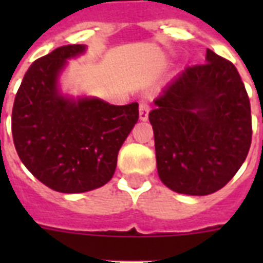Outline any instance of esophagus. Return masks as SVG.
Listing matches in <instances>:
<instances>
[{"instance_id":"1","label":"esophagus","mask_w":263,"mask_h":263,"mask_svg":"<svg viewBox=\"0 0 263 263\" xmlns=\"http://www.w3.org/2000/svg\"><path fill=\"white\" fill-rule=\"evenodd\" d=\"M148 111H150V106L146 101H140L139 102V119L140 121H146L148 119Z\"/></svg>"}]
</instances>
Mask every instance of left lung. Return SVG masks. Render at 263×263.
<instances>
[{"mask_svg":"<svg viewBox=\"0 0 263 263\" xmlns=\"http://www.w3.org/2000/svg\"><path fill=\"white\" fill-rule=\"evenodd\" d=\"M148 113L161 181L185 195L218 191L249 154L253 128L245 84L231 61L210 49L165 87Z\"/></svg>","mask_w":263,"mask_h":263,"instance_id":"left-lung-1","label":"left lung"}]
</instances>
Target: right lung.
Returning <instances> with one entry per match:
<instances>
[{
	"instance_id": "obj_1",
	"label": "right lung",
	"mask_w": 263,
	"mask_h": 263,
	"mask_svg": "<svg viewBox=\"0 0 263 263\" xmlns=\"http://www.w3.org/2000/svg\"><path fill=\"white\" fill-rule=\"evenodd\" d=\"M84 51V45H67L34 61L12 110L13 143L22 162L41 183L64 194L105 185L139 119L138 102L116 106L95 97L61 92L60 73L68 60Z\"/></svg>"
}]
</instances>
